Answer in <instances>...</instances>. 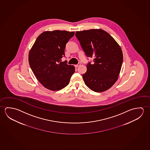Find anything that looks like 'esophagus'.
Wrapping results in <instances>:
<instances>
[{"instance_id": "34e87169", "label": "esophagus", "mask_w": 150, "mask_h": 150, "mask_svg": "<svg viewBox=\"0 0 150 150\" xmlns=\"http://www.w3.org/2000/svg\"><path fill=\"white\" fill-rule=\"evenodd\" d=\"M80 65H81L80 63H79V64H77V65H75V67H78L80 66Z\"/></svg>"}]
</instances>
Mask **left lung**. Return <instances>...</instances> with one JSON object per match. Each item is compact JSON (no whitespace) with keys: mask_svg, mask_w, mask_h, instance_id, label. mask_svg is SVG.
<instances>
[{"mask_svg":"<svg viewBox=\"0 0 150 150\" xmlns=\"http://www.w3.org/2000/svg\"><path fill=\"white\" fill-rule=\"evenodd\" d=\"M75 35L87 57H93L94 63H88L83 75L86 86L100 93L108 90L118 80L123 62L120 45L103 30L76 31Z\"/></svg>","mask_w":150,"mask_h":150,"instance_id":"8db88e82","label":"left lung"}]
</instances>
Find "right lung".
Returning <instances> with one entry per match:
<instances>
[{
  "instance_id": "obj_1",
  "label": "right lung",
  "mask_w": 150,
  "mask_h": 150,
  "mask_svg": "<svg viewBox=\"0 0 150 150\" xmlns=\"http://www.w3.org/2000/svg\"><path fill=\"white\" fill-rule=\"evenodd\" d=\"M74 32L54 30L42 32L29 53V63L35 76L45 88L52 91L63 88L75 72L73 65L61 62L64 50Z\"/></svg>"
}]
</instances>
